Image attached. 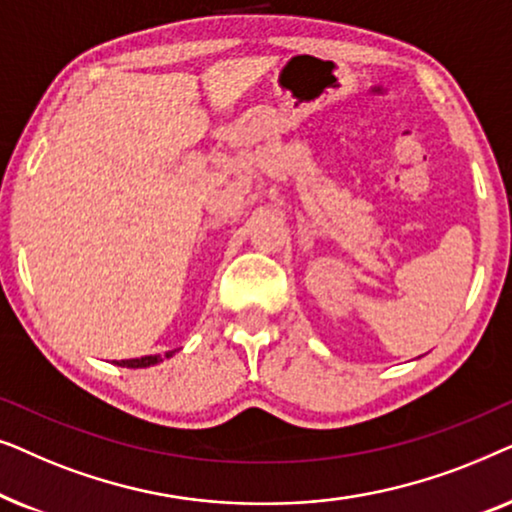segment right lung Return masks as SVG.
<instances>
[{
  "label": "right lung",
  "instance_id": "add662e5",
  "mask_svg": "<svg viewBox=\"0 0 512 512\" xmlns=\"http://www.w3.org/2000/svg\"><path fill=\"white\" fill-rule=\"evenodd\" d=\"M174 352L177 349H172V352H165V356L160 354H153V356H142V359H125V361H118L116 366L121 368H149V366H156V363L170 359V356H174Z\"/></svg>",
  "mask_w": 512,
  "mask_h": 512
}]
</instances>
